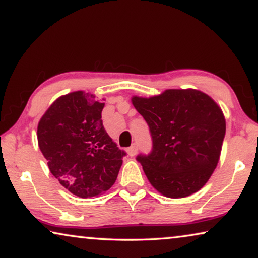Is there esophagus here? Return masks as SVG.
Returning a JSON list of instances; mask_svg holds the SVG:
<instances>
[{
  "label": "esophagus",
  "mask_w": 258,
  "mask_h": 258,
  "mask_svg": "<svg viewBox=\"0 0 258 258\" xmlns=\"http://www.w3.org/2000/svg\"><path fill=\"white\" fill-rule=\"evenodd\" d=\"M137 152H138L137 145H132V146L127 148V154L130 155V157H134V155L137 154Z\"/></svg>",
  "instance_id": "esophagus-1"
}]
</instances>
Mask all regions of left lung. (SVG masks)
<instances>
[{"mask_svg": "<svg viewBox=\"0 0 258 258\" xmlns=\"http://www.w3.org/2000/svg\"><path fill=\"white\" fill-rule=\"evenodd\" d=\"M152 137L150 154H139L148 181L167 198H186L205 186L219 162L226 134L222 110L198 90H166L133 97Z\"/></svg>", "mask_w": 258, "mask_h": 258, "instance_id": "1", "label": "left lung"}]
</instances>
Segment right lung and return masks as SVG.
<instances>
[{
    "instance_id": "1",
    "label": "right lung",
    "mask_w": 258,
    "mask_h": 258,
    "mask_svg": "<svg viewBox=\"0 0 258 258\" xmlns=\"http://www.w3.org/2000/svg\"><path fill=\"white\" fill-rule=\"evenodd\" d=\"M104 105L93 94L71 92L53 101L38 122V146L50 172L83 199L110 189L126 155L104 128Z\"/></svg>"
}]
</instances>
